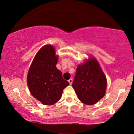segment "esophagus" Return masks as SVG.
Returning <instances> with one entry per match:
<instances>
[{"instance_id":"1","label":"esophagus","mask_w":134,"mask_h":134,"mask_svg":"<svg viewBox=\"0 0 134 134\" xmlns=\"http://www.w3.org/2000/svg\"><path fill=\"white\" fill-rule=\"evenodd\" d=\"M68 81H69V84L71 85L72 83V79H69V80H68Z\"/></svg>"}]
</instances>
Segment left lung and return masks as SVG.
<instances>
[{"label":"left lung","instance_id":"1","mask_svg":"<svg viewBox=\"0 0 134 134\" xmlns=\"http://www.w3.org/2000/svg\"><path fill=\"white\" fill-rule=\"evenodd\" d=\"M72 86L79 99L88 105L96 104L103 97L107 80L95 58L90 57L78 66Z\"/></svg>","mask_w":134,"mask_h":134}]
</instances>
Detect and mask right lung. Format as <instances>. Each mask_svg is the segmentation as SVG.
I'll return each instance as SVG.
<instances>
[{
  "mask_svg": "<svg viewBox=\"0 0 134 134\" xmlns=\"http://www.w3.org/2000/svg\"><path fill=\"white\" fill-rule=\"evenodd\" d=\"M57 61L53 46L44 45L36 54L27 75L31 94L45 105L57 103L60 99L63 90L69 85L56 68Z\"/></svg>",
  "mask_w": 134,
  "mask_h": 134,
  "instance_id": "1",
  "label": "right lung"
}]
</instances>
